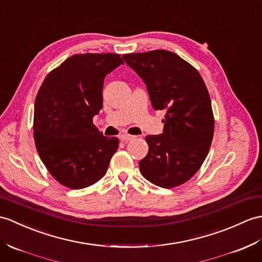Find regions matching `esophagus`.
I'll list each match as a JSON object with an SVG mask.
<instances>
[{
	"instance_id": "obj_1",
	"label": "esophagus",
	"mask_w": 262,
	"mask_h": 262,
	"mask_svg": "<svg viewBox=\"0 0 262 262\" xmlns=\"http://www.w3.org/2000/svg\"><path fill=\"white\" fill-rule=\"evenodd\" d=\"M119 137H120V139L123 142H128V141H132V139L135 138V136L129 135V134H121Z\"/></svg>"
}]
</instances>
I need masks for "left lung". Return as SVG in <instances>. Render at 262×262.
I'll return each mask as SVG.
<instances>
[{"instance_id": "8db88e82", "label": "left lung", "mask_w": 262, "mask_h": 262, "mask_svg": "<svg viewBox=\"0 0 262 262\" xmlns=\"http://www.w3.org/2000/svg\"><path fill=\"white\" fill-rule=\"evenodd\" d=\"M143 79L155 111H165L162 135L146 136L148 153L139 161L144 178L172 188L195 174L209 153L214 116L208 88L192 64L167 50L123 54Z\"/></svg>"}]
</instances>
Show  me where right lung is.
<instances>
[{
    "label": "right lung",
    "mask_w": 262,
    "mask_h": 262,
    "mask_svg": "<svg viewBox=\"0 0 262 262\" xmlns=\"http://www.w3.org/2000/svg\"><path fill=\"white\" fill-rule=\"evenodd\" d=\"M124 61L117 53L75 54L48 74L35 97L33 136L48 172L79 190L105 173L119 145L93 118L102 108L103 79Z\"/></svg>",
    "instance_id": "1"
}]
</instances>
